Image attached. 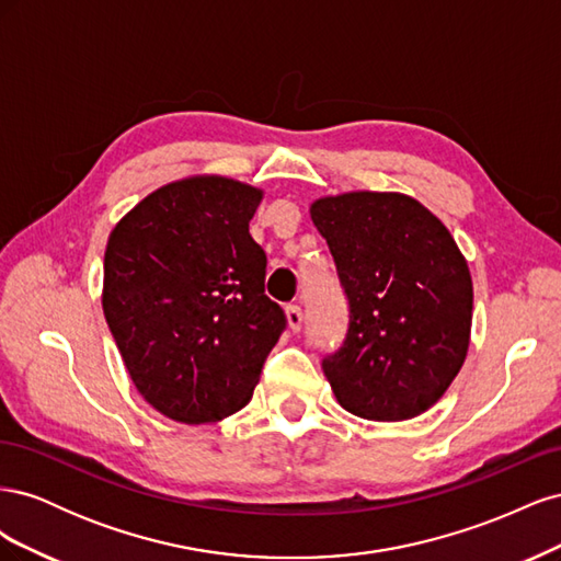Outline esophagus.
Returning a JSON list of instances; mask_svg holds the SVG:
<instances>
[{"instance_id": "obj_1", "label": "esophagus", "mask_w": 561, "mask_h": 561, "mask_svg": "<svg viewBox=\"0 0 561 561\" xmlns=\"http://www.w3.org/2000/svg\"><path fill=\"white\" fill-rule=\"evenodd\" d=\"M285 318H287V325H290L293 332H299V330H301L304 313H301V309L297 307V304H290V307L285 309Z\"/></svg>"}]
</instances>
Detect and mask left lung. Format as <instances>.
Instances as JSON below:
<instances>
[{
  "label": "left lung",
  "mask_w": 561,
  "mask_h": 561,
  "mask_svg": "<svg viewBox=\"0 0 561 561\" xmlns=\"http://www.w3.org/2000/svg\"><path fill=\"white\" fill-rule=\"evenodd\" d=\"M348 299V332L322 371L346 412L404 421L433 407L463 367L472 325L468 262L412 196L348 192L311 203Z\"/></svg>",
  "instance_id": "left-lung-1"
}]
</instances>
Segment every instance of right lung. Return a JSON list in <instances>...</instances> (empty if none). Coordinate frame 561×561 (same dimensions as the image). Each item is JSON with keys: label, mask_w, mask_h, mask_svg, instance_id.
<instances>
[{"label": "right lung", "mask_w": 561, "mask_h": 561, "mask_svg": "<svg viewBox=\"0 0 561 561\" xmlns=\"http://www.w3.org/2000/svg\"><path fill=\"white\" fill-rule=\"evenodd\" d=\"M260 201L257 186L196 175L145 196L110 233L105 320L135 388L168 419L243 410L285 330L250 236Z\"/></svg>", "instance_id": "obj_1"}]
</instances>
